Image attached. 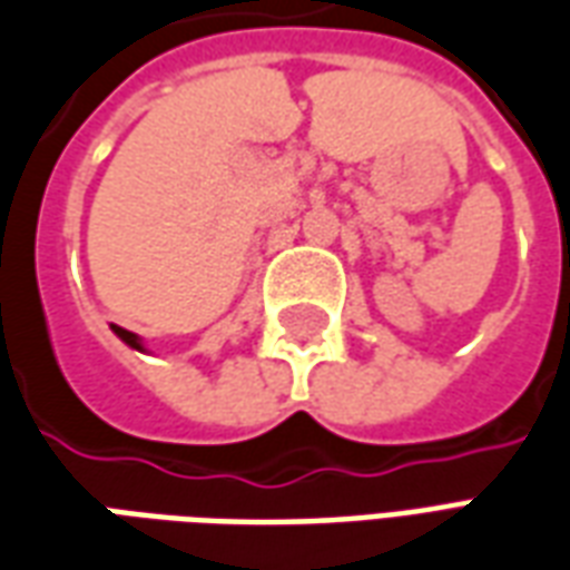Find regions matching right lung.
Segmentation results:
<instances>
[{"label": "right lung", "instance_id": "1", "mask_svg": "<svg viewBox=\"0 0 570 570\" xmlns=\"http://www.w3.org/2000/svg\"><path fill=\"white\" fill-rule=\"evenodd\" d=\"M112 331H116V334H119V337H122V341L128 343V346H135V350H144V346H140V341H137V334L119 328V325H112Z\"/></svg>", "mask_w": 570, "mask_h": 570}]
</instances>
